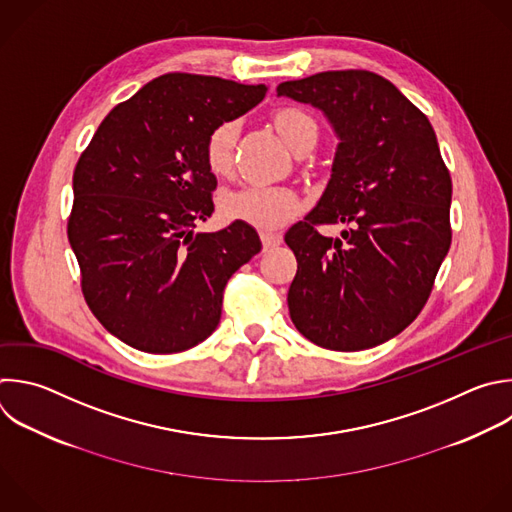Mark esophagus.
<instances>
[{"label":"esophagus","mask_w":512,"mask_h":512,"mask_svg":"<svg viewBox=\"0 0 512 512\" xmlns=\"http://www.w3.org/2000/svg\"><path fill=\"white\" fill-rule=\"evenodd\" d=\"M261 241H263L265 249H273V247L281 245V235H277V233H261Z\"/></svg>","instance_id":"obj_1"}]
</instances>
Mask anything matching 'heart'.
Returning <instances> with one entry per match:
<instances>
[{
  "label": "heart",
  "instance_id": "1",
  "mask_svg": "<svg viewBox=\"0 0 512 512\" xmlns=\"http://www.w3.org/2000/svg\"><path fill=\"white\" fill-rule=\"evenodd\" d=\"M273 124L283 142L293 150L315 144L317 124L297 106H281L273 112ZM237 140V124L223 122L215 126L205 140V162L217 177H225L233 168V152ZM221 213L231 221L249 223L257 229L271 231L291 221L299 209V195L281 185H247L221 197Z\"/></svg>",
  "mask_w": 512,
  "mask_h": 512
}]
</instances>
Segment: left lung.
Returning a JSON list of instances; mask_svg holds the SVG:
<instances>
[{"instance_id": "obj_1", "label": "left lung", "mask_w": 512, "mask_h": 512, "mask_svg": "<svg viewBox=\"0 0 512 512\" xmlns=\"http://www.w3.org/2000/svg\"><path fill=\"white\" fill-rule=\"evenodd\" d=\"M277 96L319 108L339 140L321 199L285 233L291 321L325 350L380 346L418 317L450 249L452 181L434 128L368 70L283 82ZM335 222L351 225L339 240L316 231Z\"/></svg>"}]
</instances>
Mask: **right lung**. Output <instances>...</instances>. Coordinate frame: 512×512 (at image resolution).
Returning a JSON list of instances; mask_svg holds the SVG:
<instances>
[{
  "label": "right lung",
  "mask_w": 512,
  "mask_h": 512,
  "mask_svg": "<svg viewBox=\"0 0 512 512\" xmlns=\"http://www.w3.org/2000/svg\"><path fill=\"white\" fill-rule=\"evenodd\" d=\"M265 84L173 72L114 106L74 170L68 239L96 319L146 354L195 348L219 325L231 275L261 251L241 221L193 233L213 211L209 132L257 106Z\"/></svg>",
  "instance_id": "1"
}]
</instances>
